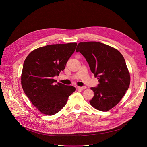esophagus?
Masks as SVG:
<instances>
[{
  "instance_id": "34e87169",
  "label": "esophagus",
  "mask_w": 147,
  "mask_h": 147,
  "mask_svg": "<svg viewBox=\"0 0 147 147\" xmlns=\"http://www.w3.org/2000/svg\"><path fill=\"white\" fill-rule=\"evenodd\" d=\"M77 88L79 90H85L87 88L86 86H84V87H77Z\"/></svg>"
}]
</instances>
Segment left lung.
I'll list each match as a JSON object with an SVG mask.
<instances>
[{
  "instance_id": "obj_1",
  "label": "left lung",
  "mask_w": 147,
  "mask_h": 147,
  "mask_svg": "<svg viewBox=\"0 0 147 147\" xmlns=\"http://www.w3.org/2000/svg\"><path fill=\"white\" fill-rule=\"evenodd\" d=\"M76 52L84 56L99 80L98 87L91 88L94 92L91 105L100 111H109L121 100L130 86V75L123 55L116 49L95 41L80 42Z\"/></svg>"
}]
</instances>
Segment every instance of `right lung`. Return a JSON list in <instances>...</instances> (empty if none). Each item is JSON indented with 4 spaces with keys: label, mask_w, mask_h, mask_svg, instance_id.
Segmentation results:
<instances>
[{
    "label": "right lung",
    "mask_w": 147,
    "mask_h": 147,
    "mask_svg": "<svg viewBox=\"0 0 147 147\" xmlns=\"http://www.w3.org/2000/svg\"><path fill=\"white\" fill-rule=\"evenodd\" d=\"M77 43L49 45L32 51L23 65L21 80L28 98L41 113L51 116L63 108L75 91L71 86L55 83L63 71Z\"/></svg>",
    "instance_id": "add662e5"
}]
</instances>
